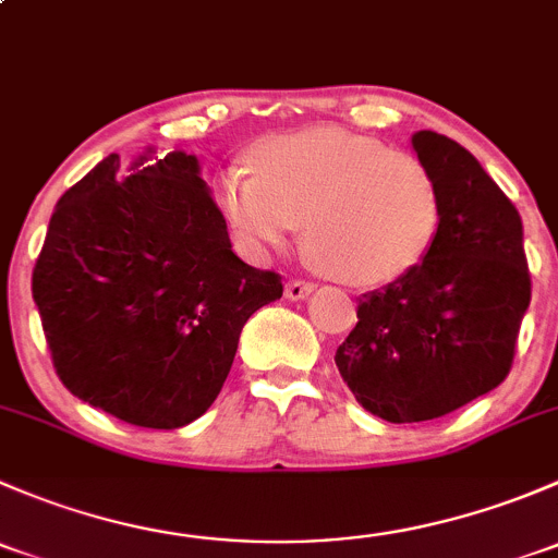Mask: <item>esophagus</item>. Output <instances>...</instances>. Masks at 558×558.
Here are the masks:
<instances>
[{"instance_id":"obj_1","label":"esophagus","mask_w":558,"mask_h":558,"mask_svg":"<svg viewBox=\"0 0 558 558\" xmlns=\"http://www.w3.org/2000/svg\"><path fill=\"white\" fill-rule=\"evenodd\" d=\"M311 294H313V283H307V280H289V283H286V296H289L291 302H300Z\"/></svg>"}]
</instances>
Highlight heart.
I'll return each instance as SVG.
<instances>
[{"instance_id": "heart-1", "label": "heart", "mask_w": 558, "mask_h": 558, "mask_svg": "<svg viewBox=\"0 0 558 558\" xmlns=\"http://www.w3.org/2000/svg\"><path fill=\"white\" fill-rule=\"evenodd\" d=\"M251 167L218 174V207L247 251H280L305 223L318 267L351 286L413 272L435 245L442 191L413 154L364 134L307 129L258 143Z\"/></svg>"}]
</instances>
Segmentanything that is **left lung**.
I'll list each match as a JSON object with an SVG mask.
<instances>
[{"mask_svg": "<svg viewBox=\"0 0 558 558\" xmlns=\"http://www.w3.org/2000/svg\"><path fill=\"white\" fill-rule=\"evenodd\" d=\"M442 191L429 256L359 296V324L335 353L356 402L391 424L453 413L508 378L532 300L523 227L481 161L446 134H413Z\"/></svg>", "mask_w": 558, "mask_h": 558, "instance_id": "left-lung-1", "label": "left lung"}]
</instances>
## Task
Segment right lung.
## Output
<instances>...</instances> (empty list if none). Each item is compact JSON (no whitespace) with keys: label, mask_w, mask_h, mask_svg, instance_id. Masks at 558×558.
Masks as SVG:
<instances>
[{"label":"right lung","mask_w":558,"mask_h":558,"mask_svg":"<svg viewBox=\"0 0 558 558\" xmlns=\"http://www.w3.org/2000/svg\"><path fill=\"white\" fill-rule=\"evenodd\" d=\"M56 375L77 399L148 429L199 418L245 320L280 275L232 251L196 156L118 154L64 191L32 272Z\"/></svg>","instance_id":"right-lung-1"}]
</instances>
